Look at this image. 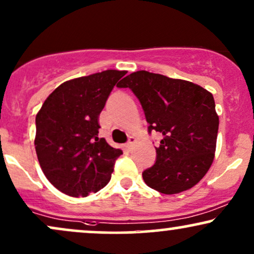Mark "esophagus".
<instances>
[{"instance_id":"34e87169","label":"esophagus","mask_w":254,"mask_h":254,"mask_svg":"<svg viewBox=\"0 0 254 254\" xmlns=\"http://www.w3.org/2000/svg\"><path fill=\"white\" fill-rule=\"evenodd\" d=\"M135 143H136V138L133 136H130L129 137V140H127V148L129 149V150H131V149L133 148V145H135Z\"/></svg>"}]
</instances>
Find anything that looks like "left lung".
Returning <instances> with one entry per match:
<instances>
[{"label": "left lung", "instance_id": "left-lung-1", "mask_svg": "<svg viewBox=\"0 0 254 254\" xmlns=\"http://www.w3.org/2000/svg\"><path fill=\"white\" fill-rule=\"evenodd\" d=\"M117 86L138 98L148 132L162 135L154 166L142 173L146 186L170 195L196 185L214 160L219 117L213 94L190 81L146 71L131 73Z\"/></svg>", "mask_w": 254, "mask_h": 254}]
</instances>
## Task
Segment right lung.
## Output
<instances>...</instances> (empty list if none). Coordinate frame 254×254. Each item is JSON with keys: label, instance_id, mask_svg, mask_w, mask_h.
Instances as JSON below:
<instances>
[{"label": "right lung", "instance_id": "obj_1", "mask_svg": "<svg viewBox=\"0 0 254 254\" xmlns=\"http://www.w3.org/2000/svg\"><path fill=\"white\" fill-rule=\"evenodd\" d=\"M125 71L108 69L65 81L35 118V150L45 176L69 196H87L108 185L123 154L99 138L100 112Z\"/></svg>", "mask_w": 254, "mask_h": 254}]
</instances>
